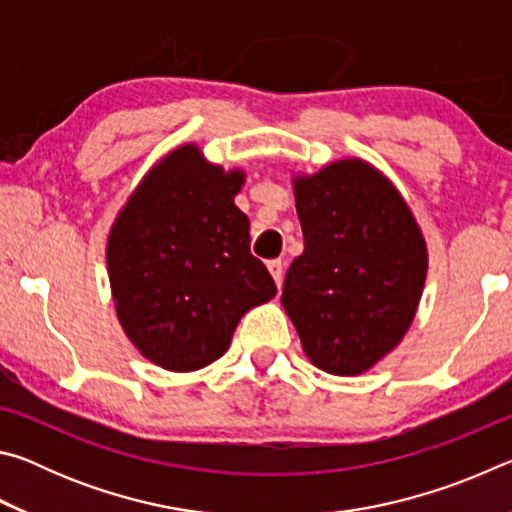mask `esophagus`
<instances>
[{"instance_id":"34e87169","label":"esophagus","mask_w":512,"mask_h":512,"mask_svg":"<svg viewBox=\"0 0 512 512\" xmlns=\"http://www.w3.org/2000/svg\"><path fill=\"white\" fill-rule=\"evenodd\" d=\"M268 271H271L275 284H277V287H280V284H282V275H284L282 259H271V262H268Z\"/></svg>"}]
</instances>
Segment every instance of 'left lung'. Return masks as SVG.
<instances>
[{
    "label": "left lung",
    "instance_id": "8db88e82",
    "mask_svg": "<svg viewBox=\"0 0 512 512\" xmlns=\"http://www.w3.org/2000/svg\"><path fill=\"white\" fill-rule=\"evenodd\" d=\"M305 250L282 307L320 370L354 377L397 348L427 280V244L384 173L359 158L293 178Z\"/></svg>",
    "mask_w": 512,
    "mask_h": 512
}]
</instances>
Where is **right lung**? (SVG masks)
<instances>
[{
  "label": "right lung",
  "instance_id": "right-lung-1",
  "mask_svg": "<svg viewBox=\"0 0 512 512\" xmlns=\"http://www.w3.org/2000/svg\"><path fill=\"white\" fill-rule=\"evenodd\" d=\"M241 169L183 144L155 164L110 228L106 259L117 318L142 357L192 372L223 357L241 316L271 300V273L250 253L235 205Z\"/></svg>",
  "mask_w": 512,
  "mask_h": 512
}]
</instances>
